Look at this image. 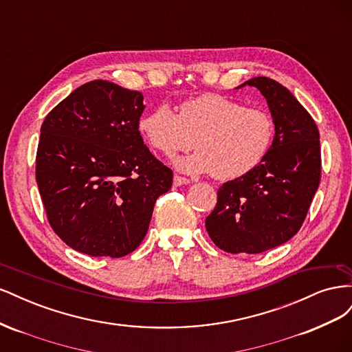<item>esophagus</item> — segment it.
<instances>
[{"label": "esophagus", "mask_w": 352, "mask_h": 352, "mask_svg": "<svg viewBox=\"0 0 352 352\" xmlns=\"http://www.w3.org/2000/svg\"><path fill=\"white\" fill-rule=\"evenodd\" d=\"M188 184H190V180L188 177L175 175V177H173V185L175 186H182V185H188Z\"/></svg>", "instance_id": "34e87169"}]
</instances>
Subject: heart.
Returning <instances> with one entry per match:
<instances>
[{
  "label": "heart",
  "instance_id": "obj_1",
  "mask_svg": "<svg viewBox=\"0 0 352 352\" xmlns=\"http://www.w3.org/2000/svg\"><path fill=\"white\" fill-rule=\"evenodd\" d=\"M138 127L146 144L164 155L195 145L197 153L176 158L175 164L186 173H211L219 180L250 173L267 155L274 136L267 111L220 94L186 100L177 114L170 105L158 104L141 117Z\"/></svg>",
  "mask_w": 352,
  "mask_h": 352
}]
</instances>
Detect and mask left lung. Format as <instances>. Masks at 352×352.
<instances>
[{"instance_id": "obj_1", "label": "left lung", "mask_w": 352, "mask_h": 352, "mask_svg": "<svg viewBox=\"0 0 352 352\" xmlns=\"http://www.w3.org/2000/svg\"><path fill=\"white\" fill-rule=\"evenodd\" d=\"M243 85L258 88L267 100L276 133L257 167L219 188L206 228L223 251L260 254L301 229L320 184V133L310 113L279 82L258 76Z\"/></svg>"}]
</instances>
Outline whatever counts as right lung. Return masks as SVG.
Returning a JSON list of instances; mask_svg holds the SVG:
<instances>
[{
  "mask_svg": "<svg viewBox=\"0 0 352 352\" xmlns=\"http://www.w3.org/2000/svg\"><path fill=\"white\" fill-rule=\"evenodd\" d=\"M140 91L107 80L74 89L41 126L36 184L50 226L70 248L120 258L145 238L173 172L144 144Z\"/></svg>",
  "mask_w": 352,
  "mask_h": 352,
  "instance_id": "1",
  "label": "right lung"
}]
</instances>
